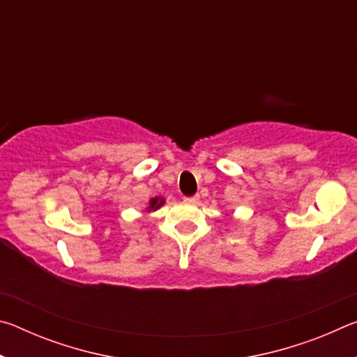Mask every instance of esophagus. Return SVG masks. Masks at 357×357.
Masks as SVG:
<instances>
[{
    "mask_svg": "<svg viewBox=\"0 0 357 357\" xmlns=\"http://www.w3.org/2000/svg\"><path fill=\"white\" fill-rule=\"evenodd\" d=\"M184 202L189 203V204H197L198 202H200V198H198V195H193V197H184Z\"/></svg>",
    "mask_w": 357,
    "mask_h": 357,
    "instance_id": "esophagus-1",
    "label": "esophagus"
}]
</instances>
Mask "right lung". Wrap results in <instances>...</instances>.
<instances>
[{"label":"right lung","mask_w":357,"mask_h":357,"mask_svg":"<svg viewBox=\"0 0 357 357\" xmlns=\"http://www.w3.org/2000/svg\"><path fill=\"white\" fill-rule=\"evenodd\" d=\"M162 204H164V200H159V198H153V200H149V211L151 209H157V208H160Z\"/></svg>","instance_id":"obj_1"}]
</instances>
